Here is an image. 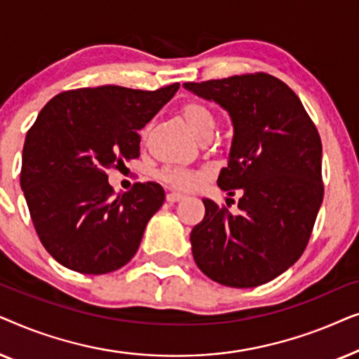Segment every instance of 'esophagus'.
Listing matches in <instances>:
<instances>
[{"mask_svg": "<svg viewBox=\"0 0 359 359\" xmlns=\"http://www.w3.org/2000/svg\"><path fill=\"white\" fill-rule=\"evenodd\" d=\"M181 199H184V194L176 193V191H168V193H166V201H168V203H178Z\"/></svg>", "mask_w": 359, "mask_h": 359, "instance_id": "obj_1", "label": "esophagus"}]
</instances>
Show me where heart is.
Returning a JSON list of instances; mask_svg holds the SVG:
<instances>
[{
  "mask_svg": "<svg viewBox=\"0 0 359 359\" xmlns=\"http://www.w3.org/2000/svg\"><path fill=\"white\" fill-rule=\"evenodd\" d=\"M186 124L189 130L198 137L204 134H212L215 129V116L208 106L201 104V102H188L181 109ZM158 178L163 183L173 186L176 189L191 191L196 189L204 181V173L198 170L180 168V166H165L158 171Z\"/></svg>",
  "mask_w": 359,
  "mask_h": 359,
  "instance_id": "1",
  "label": "heart"
}]
</instances>
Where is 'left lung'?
<instances>
[{"mask_svg":"<svg viewBox=\"0 0 359 359\" xmlns=\"http://www.w3.org/2000/svg\"><path fill=\"white\" fill-rule=\"evenodd\" d=\"M183 86L229 112L233 139L217 184L242 196L237 214L203 199L204 219L191 230L194 262L224 286L271 281L301 258L320 209L317 127L296 93L268 73Z\"/></svg>","mask_w":359,"mask_h":359,"instance_id":"1","label":"left lung"}]
</instances>
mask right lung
I'll list each match as a JSON object with an SVG mask.
<instances>
[{"instance_id": "obj_1", "label": "right lung", "mask_w": 359, "mask_h": 359, "mask_svg": "<svg viewBox=\"0 0 359 359\" xmlns=\"http://www.w3.org/2000/svg\"><path fill=\"white\" fill-rule=\"evenodd\" d=\"M178 88H81L39 112L24 142L21 188L39 238L65 268L106 274L137 253L165 191L150 181L116 196L106 171L140 155L137 132Z\"/></svg>"}]
</instances>
